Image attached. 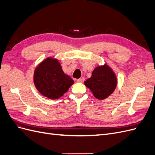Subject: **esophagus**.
<instances>
[{
	"mask_svg": "<svg viewBox=\"0 0 155 155\" xmlns=\"http://www.w3.org/2000/svg\"><path fill=\"white\" fill-rule=\"evenodd\" d=\"M84 81H85V78H79V79H77V82L83 83Z\"/></svg>",
	"mask_w": 155,
	"mask_h": 155,
	"instance_id": "esophagus-1",
	"label": "esophagus"
}]
</instances>
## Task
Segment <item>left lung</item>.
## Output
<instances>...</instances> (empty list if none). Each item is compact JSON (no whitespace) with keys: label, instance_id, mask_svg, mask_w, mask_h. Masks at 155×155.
<instances>
[{"label":"left lung","instance_id":"obj_1","mask_svg":"<svg viewBox=\"0 0 155 155\" xmlns=\"http://www.w3.org/2000/svg\"><path fill=\"white\" fill-rule=\"evenodd\" d=\"M85 85L98 100H104L114 92L117 85L115 74L112 70L104 65L93 70L92 76L85 81Z\"/></svg>","mask_w":155,"mask_h":155}]
</instances>
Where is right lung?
<instances>
[{
    "mask_svg": "<svg viewBox=\"0 0 155 155\" xmlns=\"http://www.w3.org/2000/svg\"><path fill=\"white\" fill-rule=\"evenodd\" d=\"M34 81L38 91L50 99H58L66 93L74 81L65 74L57 59L48 58L35 70Z\"/></svg>",
    "mask_w": 155,
    "mask_h": 155,
    "instance_id": "obj_1",
    "label": "right lung"
}]
</instances>
